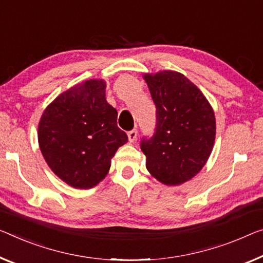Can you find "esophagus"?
<instances>
[{"instance_id": "34e87169", "label": "esophagus", "mask_w": 263, "mask_h": 263, "mask_svg": "<svg viewBox=\"0 0 263 263\" xmlns=\"http://www.w3.org/2000/svg\"><path fill=\"white\" fill-rule=\"evenodd\" d=\"M136 137H137V130H136V129H133V130L128 132V140H129V142H134V141L136 140Z\"/></svg>"}]
</instances>
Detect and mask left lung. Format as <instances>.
<instances>
[{"instance_id": "obj_1", "label": "left lung", "mask_w": 263, "mask_h": 263, "mask_svg": "<svg viewBox=\"0 0 263 263\" xmlns=\"http://www.w3.org/2000/svg\"><path fill=\"white\" fill-rule=\"evenodd\" d=\"M156 106V129L141 142L145 167L165 185L187 182L207 163L216 135L215 114L202 91L183 74H143Z\"/></svg>"}]
</instances>
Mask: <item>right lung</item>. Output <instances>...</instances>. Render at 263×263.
<instances>
[{"mask_svg": "<svg viewBox=\"0 0 263 263\" xmlns=\"http://www.w3.org/2000/svg\"><path fill=\"white\" fill-rule=\"evenodd\" d=\"M106 100L104 80H87L60 94L39 122V145L63 182L89 189L102 181L118 149L128 142Z\"/></svg>", "mask_w": 263, "mask_h": 263, "instance_id": "obj_1", "label": "right lung"}]
</instances>
